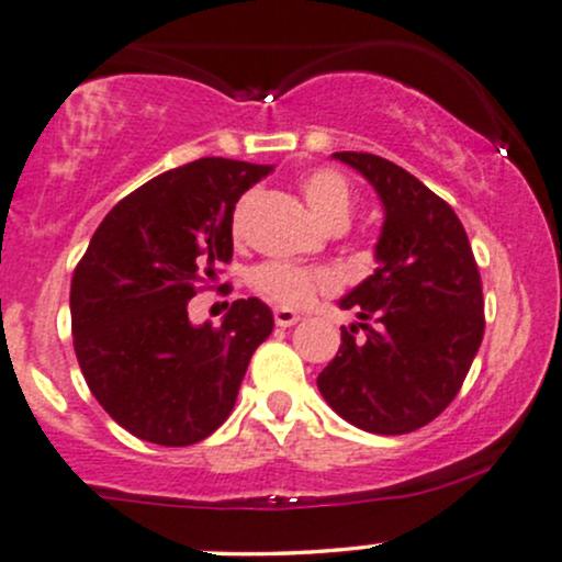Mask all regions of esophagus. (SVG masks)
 I'll list each match as a JSON object with an SVG mask.
<instances>
[{"instance_id":"esophagus-1","label":"esophagus","mask_w":562,"mask_h":562,"mask_svg":"<svg viewBox=\"0 0 562 562\" xmlns=\"http://www.w3.org/2000/svg\"><path fill=\"white\" fill-rule=\"evenodd\" d=\"M299 319H301V314L293 312V308H288V306L274 308V322H277V327H293Z\"/></svg>"}]
</instances>
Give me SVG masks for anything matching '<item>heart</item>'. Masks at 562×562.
<instances>
[{"mask_svg":"<svg viewBox=\"0 0 562 562\" xmlns=\"http://www.w3.org/2000/svg\"><path fill=\"white\" fill-rule=\"evenodd\" d=\"M301 190L306 203L327 227L344 229L348 216L353 211V187L340 171L335 169H314L301 179ZM254 195H245L237 203L235 224L243 222ZM338 285V277L330 269L303 267V263L290 261H263L250 272V288L256 293L267 295L269 301L280 306H303L314 293L333 290Z\"/></svg>","mask_w":562,"mask_h":562,"instance_id":"1","label":"heart"}]
</instances>
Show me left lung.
Segmentation results:
<instances>
[{
  "mask_svg": "<svg viewBox=\"0 0 562 562\" xmlns=\"http://www.w3.org/2000/svg\"><path fill=\"white\" fill-rule=\"evenodd\" d=\"M370 179L385 205L375 274L340 301L359 326L340 327L338 353L319 372L325 402L344 420L402 436L436 420L465 383L483 340L481 272L451 205L402 166L372 153H335Z\"/></svg>",
  "mask_w": 562,
  "mask_h": 562,
  "instance_id": "1",
  "label": "left lung"
}]
</instances>
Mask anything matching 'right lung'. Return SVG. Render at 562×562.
Returning <instances> with one entry per match:
<instances>
[{"label":"right lung","mask_w":562,"mask_h":562,"mask_svg":"<svg viewBox=\"0 0 562 562\" xmlns=\"http://www.w3.org/2000/svg\"><path fill=\"white\" fill-rule=\"evenodd\" d=\"M267 173L269 166L229 158L160 173L113 205L76 263V359L128 434L190 447L229 417L274 317L263 301L240 299L218 327H192L187 301L232 261V211Z\"/></svg>","instance_id":"1"}]
</instances>
